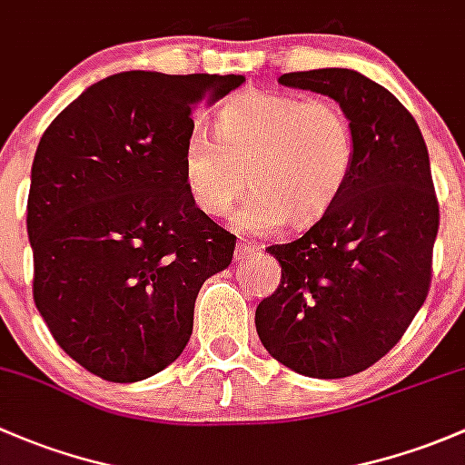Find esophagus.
<instances>
[{
    "label": "esophagus",
    "mask_w": 465,
    "mask_h": 465,
    "mask_svg": "<svg viewBox=\"0 0 465 465\" xmlns=\"http://www.w3.org/2000/svg\"><path fill=\"white\" fill-rule=\"evenodd\" d=\"M257 252H260V246H255V243L239 242L237 243V251H234V260H237V262H246V260H251L252 255H257Z\"/></svg>",
    "instance_id": "1"
}]
</instances>
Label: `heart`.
I'll return each instance as SVG.
<instances>
[{
    "mask_svg": "<svg viewBox=\"0 0 465 465\" xmlns=\"http://www.w3.org/2000/svg\"><path fill=\"white\" fill-rule=\"evenodd\" d=\"M356 159L353 132L327 98L248 91L214 118V136L193 129L183 143V181L208 217L234 214L243 231L271 232L286 223L309 228L342 194Z\"/></svg>",
    "mask_w": 465,
    "mask_h": 465,
    "instance_id": "b5f03b06",
    "label": "heart"
}]
</instances>
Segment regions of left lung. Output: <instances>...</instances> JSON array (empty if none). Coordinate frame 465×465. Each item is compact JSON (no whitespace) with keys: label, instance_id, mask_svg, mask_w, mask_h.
<instances>
[{"label":"left lung","instance_id":"obj_1","mask_svg":"<svg viewBox=\"0 0 465 465\" xmlns=\"http://www.w3.org/2000/svg\"><path fill=\"white\" fill-rule=\"evenodd\" d=\"M333 98L356 145L342 194L320 222L268 252L282 266L255 311L262 344L298 374L344 378L381 361L428 298L439 201L414 116L351 69L280 75Z\"/></svg>","mask_w":465,"mask_h":465}]
</instances>
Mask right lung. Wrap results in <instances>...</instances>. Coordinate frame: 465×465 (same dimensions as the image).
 <instances>
[{
    "label": "right lung",
    "instance_id": "1",
    "mask_svg": "<svg viewBox=\"0 0 465 465\" xmlns=\"http://www.w3.org/2000/svg\"><path fill=\"white\" fill-rule=\"evenodd\" d=\"M243 75L125 71L91 84L42 134L26 228L33 300L55 342L91 374L136 382L193 336L203 282L237 237L190 199L193 112Z\"/></svg>",
    "mask_w": 465,
    "mask_h": 465
}]
</instances>
